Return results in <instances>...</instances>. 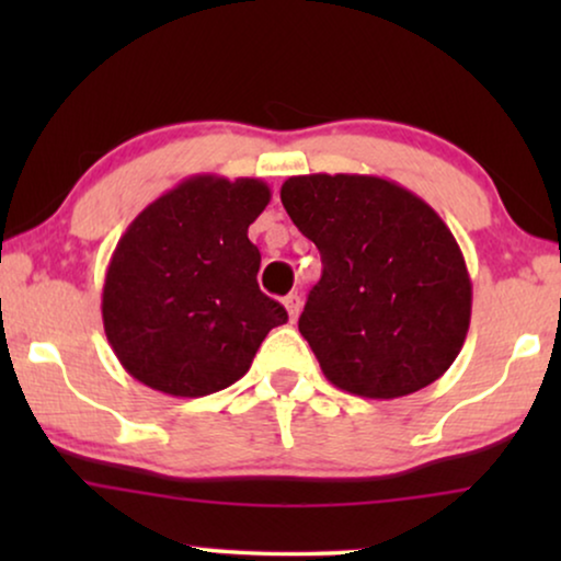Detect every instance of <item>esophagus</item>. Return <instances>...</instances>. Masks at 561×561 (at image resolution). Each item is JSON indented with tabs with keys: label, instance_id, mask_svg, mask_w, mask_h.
Returning a JSON list of instances; mask_svg holds the SVG:
<instances>
[{
	"label": "esophagus",
	"instance_id": "obj_1",
	"mask_svg": "<svg viewBox=\"0 0 561 561\" xmlns=\"http://www.w3.org/2000/svg\"><path fill=\"white\" fill-rule=\"evenodd\" d=\"M283 306H286L290 321L298 319V313H301V296H298V294H288L286 298H283Z\"/></svg>",
	"mask_w": 561,
	"mask_h": 561
}]
</instances>
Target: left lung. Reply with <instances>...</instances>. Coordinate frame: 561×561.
<instances>
[{
    "instance_id": "obj_1",
    "label": "left lung",
    "mask_w": 561,
    "mask_h": 561,
    "mask_svg": "<svg viewBox=\"0 0 561 561\" xmlns=\"http://www.w3.org/2000/svg\"><path fill=\"white\" fill-rule=\"evenodd\" d=\"M280 202L321 252L298 332L352 396L390 401L432 386L462 350L472 283L439 214L378 175H294Z\"/></svg>"
}]
</instances>
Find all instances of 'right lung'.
I'll use <instances>...</instances> for the list:
<instances>
[{"label": "right lung", "mask_w": 561, "mask_h": 561, "mask_svg": "<svg viewBox=\"0 0 561 561\" xmlns=\"http://www.w3.org/2000/svg\"><path fill=\"white\" fill-rule=\"evenodd\" d=\"M271 202L260 179L191 175L137 214L102 290L104 332L122 367L160 393H217L250 370L286 309L257 286L248 227Z\"/></svg>", "instance_id": "right-lung-1"}]
</instances>
